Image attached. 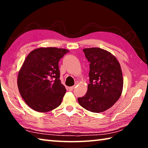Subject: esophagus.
Listing matches in <instances>:
<instances>
[{
  "mask_svg": "<svg viewBox=\"0 0 148 148\" xmlns=\"http://www.w3.org/2000/svg\"><path fill=\"white\" fill-rule=\"evenodd\" d=\"M74 86H72V87H70L69 89V91H72V90L74 89Z\"/></svg>",
  "mask_w": 148,
  "mask_h": 148,
  "instance_id": "esophagus-1",
  "label": "esophagus"
}]
</instances>
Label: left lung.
<instances>
[{
    "label": "left lung",
    "mask_w": 148,
    "mask_h": 148,
    "mask_svg": "<svg viewBox=\"0 0 148 148\" xmlns=\"http://www.w3.org/2000/svg\"><path fill=\"white\" fill-rule=\"evenodd\" d=\"M90 62V83L86 94L77 99L87 110L100 113L111 108L121 97L123 78L119 61L110 52L99 47L83 49Z\"/></svg>",
    "instance_id": "obj_1"
}]
</instances>
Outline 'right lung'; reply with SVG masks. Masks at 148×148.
I'll list each match as a JSON object with an SVG mask.
<instances>
[{
  "mask_svg": "<svg viewBox=\"0 0 148 148\" xmlns=\"http://www.w3.org/2000/svg\"><path fill=\"white\" fill-rule=\"evenodd\" d=\"M69 50L38 47L29 53L17 76V87L25 103L38 112H48L61 104L66 89L60 80L59 61Z\"/></svg>",
  "mask_w": 148,
  "mask_h": 148,
  "instance_id": "right-lung-1",
  "label": "right lung"
}]
</instances>
